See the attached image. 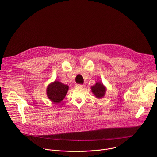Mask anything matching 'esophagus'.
<instances>
[{
    "label": "esophagus",
    "instance_id": "34e87169",
    "mask_svg": "<svg viewBox=\"0 0 157 157\" xmlns=\"http://www.w3.org/2000/svg\"><path fill=\"white\" fill-rule=\"evenodd\" d=\"M76 86L78 87H85V86L83 85V84H76Z\"/></svg>",
    "mask_w": 157,
    "mask_h": 157
}]
</instances>
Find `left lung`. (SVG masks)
Returning a JSON list of instances; mask_svg holds the SVG:
<instances>
[{
  "label": "left lung",
  "mask_w": 157,
  "mask_h": 157,
  "mask_svg": "<svg viewBox=\"0 0 157 157\" xmlns=\"http://www.w3.org/2000/svg\"><path fill=\"white\" fill-rule=\"evenodd\" d=\"M91 90L97 98H101L105 95L107 89L101 82H97L94 86L91 87Z\"/></svg>",
  "instance_id": "left-lung-1"
}]
</instances>
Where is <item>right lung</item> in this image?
Masks as SVG:
<instances>
[{"label": "right lung", "mask_w": 157, "mask_h": 157, "mask_svg": "<svg viewBox=\"0 0 157 157\" xmlns=\"http://www.w3.org/2000/svg\"><path fill=\"white\" fill-rule=\"evenodd\" d=\"M68 86L58 81L50 83L47 88L48 98L55 103L61 102L67 95L68 90Z\"/></svg>", "instance_id": "1"}]
</instances>
